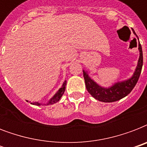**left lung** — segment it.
Segmentation results:
<instances>
[{
	"label": "left lung",
	"instance_id": "8db88e82",
	"mask_svg": "<svg viewBox=\"0 0 147 147\" xmlns=\"http://www.w3.org/2000/svg\"><path fill=\"white\" fill-rule=\"evenodd\" d=\"M133 32L137 36L138 39V36L136 33L134 31ZM138 49L140 51L139 60H138L137 68L135 69L134 73L132 77L125 81L114 83V85L109 88H104L100 86L94 80H92V78H90L87 71L83 70V76L85 78L86 88L88 92L92 94V97H94L96 100L102 101V102H114V101L121 100V98H124L128 94H130V92L134 89V88L137 83V81L139 79V77L141 73L142 66H143V51H142L141 45L140 42L138 44Z\"/></svg>",
	"mask_w": 147,
	"mask_h": 147
}]
</instances>
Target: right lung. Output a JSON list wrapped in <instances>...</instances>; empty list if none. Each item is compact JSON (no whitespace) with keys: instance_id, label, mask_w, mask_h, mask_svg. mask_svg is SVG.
Wrapping results in <instances>:
<instances>
[{"instance_id":"right-lung-1","label":"right lung","mask_w":147,"mask_h":147,"mask_svg":"<svg viewBox=\"0 0 147 147\" xmlns=\"http://www.w3.org/2000/svg\"><path fill=\"white\" fill-rule=\"evenodd\" d=\"M65 85H66V81H65L64 82H63V84H62V87L58 90V92L54 94V96H53V98H51L50 100H49V102L47 103V105H53V104L58 102V101L60 100V98H62V94H64L65 90ZM26 101H28V100H26ZM30 104H32V105H38V106L42 105L41 103H39V102H30Z\"/></svg>"}]
</instances>
